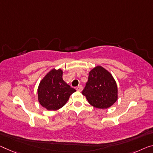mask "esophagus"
Wrapping results in <instances>:
<instances>
[{
    "instance_id": "obj_1",
    "label": "esophagus",
    "mask_w": 153,
    "mask_h": 153,
    "mask_svg": "<svg viewBox=\"0 0 153 153\" xmlns=\"http://www.w3.org/2000/svg\"><path fill=\"white\" fill-rule=\"evenodd\" d=\"M76 90L79 91H81L82 90H83V86H82L81 85H79L76 88Z\"/></svg>"
}]
</instances>
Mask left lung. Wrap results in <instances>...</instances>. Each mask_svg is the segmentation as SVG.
<instances>
[{
  "label": "left lung",
  "instance_id": "left-lung-1",
  "mask_svg": "<svg viewBox=\"0 0 153 153\" xmlns=\"http://www.w3.org/2000/svg\"><path fill=\"white\" fill-rule=\"evenodd\" d=\"M82 94L93 107L107 109L117 100L116 82L109 72L98 65L89 72L88 81Z\"/></svg>",
  "mask_w": 153,
  "mask_h": 153
}]
</instances>
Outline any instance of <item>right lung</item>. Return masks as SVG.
<instances>
[{
	"instance_id": "right-lung-1",
	"label": "right lung",
	"mask_w": 153,
	"mask_h": 153,
	"mask_svg": "<svg viewBox=\"0 0 153 153\" xmlns=\"http://www.w3.org/2000/svg\"><path fill=\"white\" fill-rule=\"evenodd\" d=\"M61 69L51 70L39 83L37 89L38 101L47 110L55 111L64 106L70 95L76 90L70 88L62 78Z\"/></svg>"
}]
</instances>
